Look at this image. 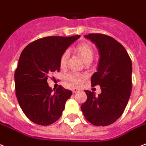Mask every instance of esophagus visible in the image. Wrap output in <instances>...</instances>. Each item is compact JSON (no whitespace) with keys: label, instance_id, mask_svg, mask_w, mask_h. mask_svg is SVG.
Instances as JSON below:
<instances>
[{"label":"esophagus","instance_id":"obj_1","mask_svg":"<svg viewBox=\"0 0 146 146\" xmlns=\"http://www.w3.org/2000/svg\"><path fill=\"white\" fill-rule=\"evenodd\" d=\"M72 90V92H73V93H75V92H79V90H78V89H77V88H73Z\"/></svg>","mask_w":146,"mask_h":146}]
</instances>
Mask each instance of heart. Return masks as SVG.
<instances>
[{
    "instance_id": "obj_1",
    "label": "heart",
    "mask_w": 146,
    "mask_h": 146,
    "mask_svg": "<svg viewBox=\"0 0 146 146\" xmlns=\"http://www.w3.org/2000/svg\"><path fill=\"white\" fill-rule=\"evenodd\" d=\"M75 51L80 56L83 60L86 62H90L93 58V49L87 43H80L75 48ZM68 53L67 50L62 53L60 59V65L61 67H64L68 60ZM84 76L77 73H69L66 75V80L72 86H78L83 82Z\"/></svg>"
}]
</instances>
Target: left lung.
<instances>
[{
    "instance_id": "8db88e82",
    "label": "left lung",
    "mask_w": 146,
    "mask_h": 146,
    "mask_svg": "<svg viewBox=\"0 0 146 146\" xmlns=\"http://www.w3.org/2000/svg\"><path fill=\"white\" fill-rule=\"evenodd\" d=\"M98 49V70L91 78L92 86L99 85L102 93L85 90L87 99L80 107L87 121L96 126L115 122L127 104L132 90V62L127 50L111 36L101 33L85 36Z\"/></svg>"
}]
</instances>
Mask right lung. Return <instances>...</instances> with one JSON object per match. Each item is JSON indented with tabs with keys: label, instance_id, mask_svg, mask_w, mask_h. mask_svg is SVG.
Returning <instances> with one entry per match:
<instances>
[{
	"label": "right lung",
	"instance_id": "1",
	"mask_svg": "<svg viewBox=\"0 0 146 146\" xmlns=\"http://www.w3.org/2000/svg\"><path fill=\"white\" fill-rule=\"evenodd\" d=\"M79 37H44L22 50L15 72V95L22 111L33 122L47 126L62 115L72 91L61 85L53 90L47 80L49 74L60 72V56Z\"/></svg>",
	"mask_w": 146,
	"mask_h": 146
}]
</instances>
